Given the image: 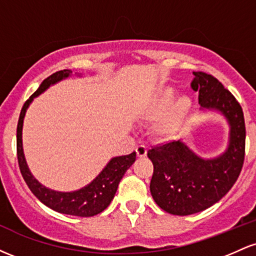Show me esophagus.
Listing matches in <instances>:
<instances>
[{
    "label": "esophagus",
    "instance_id": "1",
    "mask_svg": "<svg viewBox=\"0 0 256 256\" xmlns=\"http://www.w3.org/2000/svg\"><path fill=\"white\" fill-rule=\"evenodd\" d=\"M136 152L138 158H144L146 155V148L144 146H138L136 148Z\"/></svg>",
    "mask_w": 256,
    "mask_h": 256
}]
</instances>
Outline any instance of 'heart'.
Segmentation results:
<instances>
[{
	"mask_svg": "<svg viewBox=\"0 0 256 256\" xmlns=\"http://www.w3.org/2000/svg\"><path fill=\"white\" fill-rule=\"evenodd\" d=\"M177 95V88L173 85L158 89L143 110L142 116L146 120L156 119L154 125V134L160 138L172 137L180 130L189 116H192L194 98L183 94Z\"/></svg>",
	"mask_w": 256,
	"mask_h": 256,
	"instance_id": "obj_1",
	"label": "heart"
}]
</instances>
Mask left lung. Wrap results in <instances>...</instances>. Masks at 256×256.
<instances>
[{"mask_svg": "<svg viewBox=\"0 0 256 256\" xmlns=\"http://www.w3.org/2000/svg\"><path fill=\"white\" fill-rule=\"evenodd\" d=\"M192 88L198 91L201 113H218L228 125L226 149L213 158H202L183 140L154 146L148 158L154 165L150 192L161 210L174 216H190L222 200L238 178L244 161L246 125L236 98L218 79L204 72Z\"/></svg>", "mask_w": 256, "mask_h": 256, "instance_id": "1", "label": "left lung"}]
</instances>
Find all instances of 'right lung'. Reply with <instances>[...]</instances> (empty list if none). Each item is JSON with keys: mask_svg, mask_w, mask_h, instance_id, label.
<instances>
[{"mask_svg": "<svg viewBox=\"0 0 256 256\" xmlns=\"http://www.w3.org/2000/svg\"><path fill=\"white\" fill-rule=\"evenodd\" d=\"M76 76L79 78L83 77L82 73H76ZM71 77V70H64V71L54 73L46 80H43V83L40 85L36 92L25 102L24 107L20 112L16 128L18 161H19L20 172H22V178H24L28 186L30 188L34 195L46 207L52 208L55 212L68 214V216H92L101 213L110 206L125 172L136 161V152L128 155H122V156L112 158L107 165L104 166V168L96 176V178H94L89 184L80 188V189L73 190V192H56V190L44 186L42 183H40L34 178V176L28 168V162H26L24 148H22V126H24L26 112H28L30 104L34 102V98H38L40 94L48 90L52 85Z\"/></svg>", "mask_w": 256, "mask_h": 256, "instance_id": "obj_1", "label": "right lung"}]
</instances>
